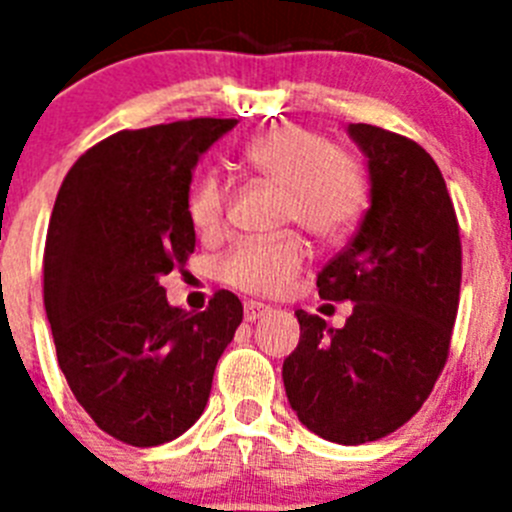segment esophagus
<instances>
[{
	"label": "esophagus",
	"instance_id": "34e87169",
	"mask_svg": "<svg viewBox=\"0 0 512 512\" xmlns=\"http://www.w3.org/2000/svg\"><path fill=\"white\" fill-rule=\"evenodd\" d=\"M266 312H269V307L261 305V302H246L243 305V318H246V323H256L259 318H264Z\"/></svg>",
	"mask_w": 512,
	"mask_h": 512
}]
</instances>
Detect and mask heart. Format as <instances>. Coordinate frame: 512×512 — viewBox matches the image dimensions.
I'll use <instances>...</instances> for the list:
<instances>
[{
  "mask_svg": "<svg viewBox=\"0 0 512 512\" xmlns=\"http://www.w3.org/2000/svg\"><path fill=\"white\" fill-rule=\"evenodd\" d=\"M248 171L282 187V223L300 225L323 243L341 241L366 207V174L354 153L330 146L325 135L300 125H277L243 148ZM228 187L202 174L189 194V217L202 235H217L228 212ZM307 259L300 235L241 241L220 261V279L246 295L277 297L292 287Z\"/></svg>",
  "mask_w": 512,
  "mask_h": 512,
  "instance_id": "heart-1",
  "label": "heart"
}]
</instances>
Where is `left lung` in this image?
I'll return each mask as SVG.
<instances>
[{"label":"left lung","mask_w":512,"mask_h":512,"mask_svg":"<svg viewBox=\"0 0 512 512\" xmlns=\"http://www.w3.org/2000/svg\"><path fill=\"white\" fill-rule=\"evenodd\" d=\"M348 135L366 156L372 205L318 292L354 310L343 328L297 310L300 343L282 379L302 425L359 446L397 431L431 395L459 310L461 241L441 169L415 140L364 122Z\"/></svg>","instance_id":"8db88e82"}]
</instances>
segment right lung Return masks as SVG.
<instances>
[{
	"label": "right lung",
	"mask_w": 512,
	"mask_h": 512,
	"mask_svg": "<svg viewBox=\"0 0 512 512\" xmlns=\"http://www.w3.org/2000/svg\"><path fill=\"white\" fill-rule=\"evenodd\" d=\"M233 128L197 117L120 130L58 189L43 259L58 366L94 423L130 446L174 441L194 425L243 320L228 289L192 315L171 307L158 282L194 251L192 171Z\"/></svg>",
	"instance_id": "add662e5"
}]
</instances>
